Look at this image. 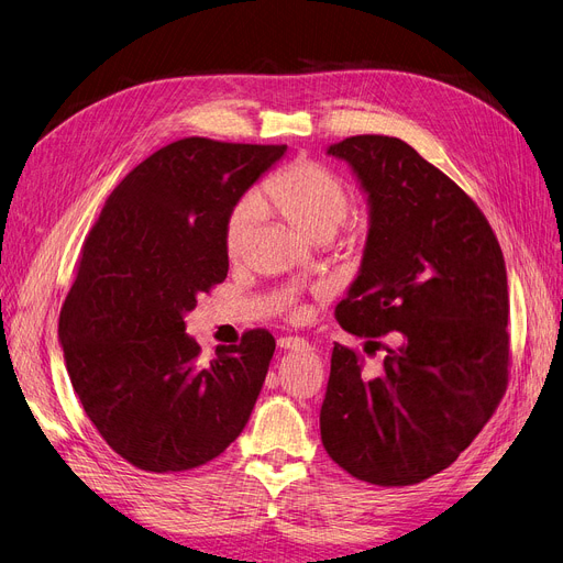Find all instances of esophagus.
<instances>
[{
  "label": "esophagus",
  "instance_id": "obj_1",
  "mask_svg": "<svg viewBox=\"0 0 563 563\" xmlns=\"http://www.w3.org/2000/svg\"><path fill=\"white\" fill-rule=\"evenodd\" d=\"M278 345L283 350H308V343L303 339H299V336H280Z\"/></svg>",
  "mask_w": 563,
  "mask_h": 563
}]
</instances>
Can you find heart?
<instances>
[{"label": "heart", "instance_id": "b5f03b06", "mask_svg": "<svg viewBox=\"0 0 563 563\" xmlns=\"http://www.w3.org/2000/svg\"><path fill=\"white\" fill-rule=\"evenodd\" d=\"M257 208L274 213L308 239H329L345 222L352 195L343 178L327 166L297 159L271 176L253 197H243L224 218L222 243L227 257L236 260L257 218Z\"/></svg>", "mask_w": 563, "mask_h": 563}]
</instances>
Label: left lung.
Wrapping results in <instances>:
<instances>
[{"mask_svg": "<svg viewBox=\"0 0 563 563\" xmlns=\"http://www.w3.org/2000/svg\"><path fill=\"white\" fill-rule=\"evenodd\" d=\"M329 155L352 164L371 203L362 271L334 316L368 357L387 355L368 368L334 343L322 445L357 481L418 485L456 462L506 394L504 253L477 203L406 141L360 134Z\"/></svg>", "mask_w": 563, "mask_h": 563, "instance_id": "8db88e82", "label": "left lung"}]
</instances>
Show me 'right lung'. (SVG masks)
I'll return each instance as SVG.
<instances>
[{"label":"right lung","mask_w":563,"mask_h":563,"mask_svg":"<svg viewBox=\"0 0 563 563\" xmlns=\"http://www.w3.org/2000/svg\"><path fill=\"white\" fill-rule=\"evenodd\" d=\"M287 145L203 136L164 145L120 180L59 310L76 397L103 441L148 473L203 466L239 439L276 339L243 331L203 364L183 316L227 278V213Z\"/></svg>","instance_id":"add662e5"}]
</instances>
